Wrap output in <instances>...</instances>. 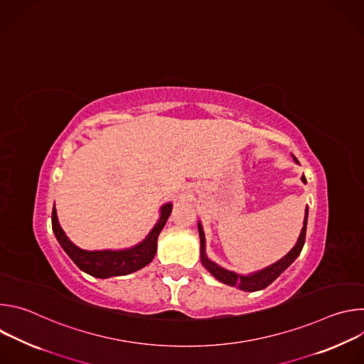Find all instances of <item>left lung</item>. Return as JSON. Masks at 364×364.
I'll return each mask as SVG.
<instances>
[{
	"label": "left lung",
	"mask_w": 364,
	"mask_h": 364,
	"mask_svg": "<svg viewBox=\"0 0 364 364\" xmlns=\"http://www.w3.org/2000/svg\"><path fill=\"white\" fill-rule=\"evenodd\" d=\"M292 159L295 163H298V160L292 155ZM301 180L304 183H306L305 177L302 176ZM306 220H308V207L305 209V218H304V226L302 230L299 233V237L295 243V246L282 257L279 259L278 262L272 264L271 267L257 271L255 274L250 275H239L233 271H228L222 267H219L218 264L212 262L209 257L205 255V239H204V232L201 228V223L198 222V235H200V259L203 267L209 271L218 281L230 285V287H236L242 291H247V292H255V291H261L264 288H267L268 285H271L294 261L298 257V255L301 253L304 243H305V235H306Z\"/></svg>",
	"instance_id": "obj_1"
}]
</instances>
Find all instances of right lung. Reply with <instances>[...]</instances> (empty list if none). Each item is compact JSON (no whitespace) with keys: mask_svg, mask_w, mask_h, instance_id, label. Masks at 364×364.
Here are the masks:
<instances>
[{"mask_svg":"<svg viewBox=\"0 0 364 364\" xmlns=\"http://www.w3.org/2000/svg\"><path fill=\"white\" fill-rule=\"evenodd\" d=\"M171 209V203L164 204L160 210L161 216L159 222L155 223L148 236L141 243L122 250H85L77 247L60 228L56 207H53V212H51V228H53L58 242L79 269L95 278L121 277L132 274L152 261L155 252H157L159 235L167 223Z\"/></svg>","mask_w":364,"mask_h":364,"instance_id":"1","label":"right lung"}]
</instances>
